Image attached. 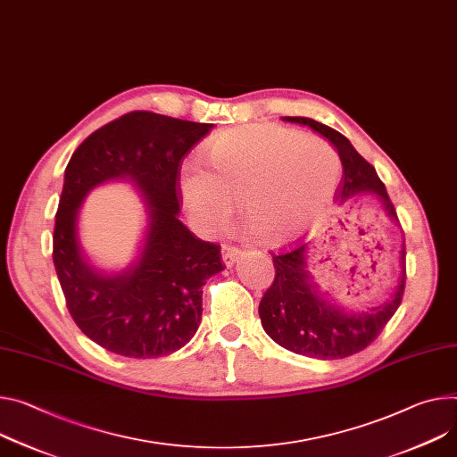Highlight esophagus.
<instances>
[{
    "label": "esophagus",
    "mask_w": 457,
    "mask_h": 457,
    "mask_svg": "<svg viewBox=\"0 0 457 457\" xmlns=\"http://www.w3.org/2000/svg\"><path fill=\"white\" fill-rule=\"evenodd\" d=\"M238 257H240V250H238V247H235V245H224V250H222V261H224L226 266H233V264L238 261Z\"/></svg>",
    "instance_id": "esophagus-1"
}]
</instances>
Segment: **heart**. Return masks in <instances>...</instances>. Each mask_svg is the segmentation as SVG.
Segmentation results:
<instances>
[{
	"mask_svg": "<svg viewBox=\"0 0 457 457\" xmlns=\"http://www.w3.org/2000/svg\"><path fill=\"white\" fill-rule=\"evenodd\" d=\"M210 173L186 165L180 191L196 228H226L242 217L268 244L294 240L328 215L341 180V158L322 138L271 123L228 129L205 149Z\"/></svg>",
	"mask_w": 457,
	"mask_h": 457,
	"instance_id": "1",
	"label": "heart"
}]
</instances>
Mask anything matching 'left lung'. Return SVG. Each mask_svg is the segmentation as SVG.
Returning <instances> with one entry per match:
<instances>
[{"instance_id": "left-lung-1", "label": "left lung", "mask_w": 457, "mask_h": 457, "mask_svg": "<svg viewBox=\"0 0 457 457\" xmlns=\"http://www.w3.org/2000/svg\"><path fill=\"white\" fill-rule=\"evenodd\" d=\"M284 120L308 126L336 145L343 162V179L337 187V198L341 202L361 193H376L383 200L386 213L397 220L395 207L385 184L373 165L353 149L345 135L312 118L286 116ZM271 257L275 278L259 304V315L266 334L294 353L315 359H345L364 350L381 334L404 294L406 275L403 271L399 286L388 303L370 312L346 313L334 304H328L317 294L306 271V244L278 255L271 253ZM401 261H404V244Z\"/></svg>"}]
</instances>
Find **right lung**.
Returning a JSON list of instances; mask_svg holds the SVG:
<instances>
[{
  "mask_svg": "<svg viewBox=\"0 0 457 457\" xmlns=\"http://www.w3.org/2000/svg\"><path fill=\"white\" fill-rule=\"evenodd\" d=\"M212 128L133 111L89 135L67 163L53 261L72 320L112 353L153 359L180 350L200 324L202 286L224 270L220 245L179 220L182 158ZM118 178L141 189L150 224L139 259L121 274L102 276L80 253L77 210L91 188Z\"/></svg>",
  "mask_w": 457,
  "mask_h": 457,
  "instance_id": "1",
  "label": "right lung"
}]
</instances>
